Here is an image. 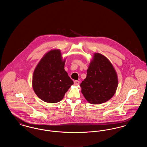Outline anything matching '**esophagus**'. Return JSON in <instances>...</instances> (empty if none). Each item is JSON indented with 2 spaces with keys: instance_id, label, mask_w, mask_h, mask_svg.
<instances>
[{
  "instance_id": "esophagus-1",
  "label": "esophagus",
  "mask_w": 147,
  "mask_h": 147,
  "mask_svg": "<svg viewBox=\"0 0 147 147\" xmlns=\"http://www.w3.org/2000/svg\"><path fill=\"white\" fill-rule=\"evenodd\" d=\"M79 81H78V80H75L74 82V85H79Z\"/></svg>"
}]
</instances>
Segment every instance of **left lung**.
Masks as SVG:
<instances>
[{"label":"left lung","mask_w":147,"mask_h":147,"mask_svg":"<svg viewBox=\"0 0 147 147\" xmlns=\"http://www.w3.org/2000/svg\"><path fill=\"white\" fill-rule=\"evenodd\" d=\"M117 85V76L112 64L105 56L95 53L86 78L80 85L85 99L91 104L104 103L113 96Z\"/></svg>","instance_id":"obj_1"}]
</instances>
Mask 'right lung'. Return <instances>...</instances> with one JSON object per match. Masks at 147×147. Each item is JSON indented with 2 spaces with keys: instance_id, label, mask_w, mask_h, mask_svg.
Wrapping results in <instances>:
<instances>
[{
  "instance_id": "right-lung-1",
  "label": "right lung",
  "mask_w": 147,
  "mask_h": 147,
  "mask_svg": "<svg viewBox=\"0 0 147 147\" xmlns=\"http://www.w3.org/2000/svg\"><path fill=\"white\" fill-rule=\"evenodd\" d=\"M64 64L60 50L54 49L43 56L36 66L32 78V87L37 96L43 101L59 102L73 84L64 70Z\"/></svg>"
}]
</instances>
